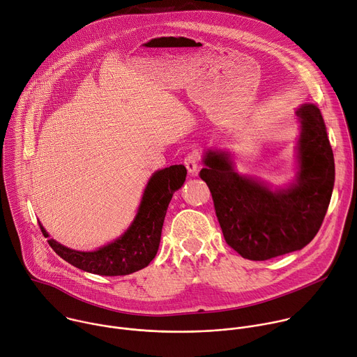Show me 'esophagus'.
Listing matches in <instances>:
<instances>
[{"label":"esophagus","mask_w":357,"mask_h":357,"mask_svg":"<svg viewBox=\"0 0 357 357\" xmlns=\"http://www.w3.org/2000/svg\"><path fill=\"white\" fill-rule=\"evenodd\" d=\"M199 161H200V154H199V151H196V150H193L192 153H189L186 157H185V167H186V169H188V172L189 174H192V175H195L196 172H197V169H199Z\"/></svg>","instance_id":"34e87169"}]
</instances>
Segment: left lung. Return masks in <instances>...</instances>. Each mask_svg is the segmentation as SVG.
<instances>
[{"label":"left lung","mask_w":357,"mask_h":357,"mask_svg":"<svg viewBox=\"0 0 357 357\" xmlns=\"http://www.w3.org/2000/svg\"><path fill=\"white\" fill-rule=\"evenodd\" d=\"M297 175L275 188L234 168L225 151L207 150L200 178L207 183L225 243L243 258L266 261L304 248L317 235L326 214L335 162L321 110L303 103Z\"/></svg>","instance_id":"8db88e82"}]
</instances>
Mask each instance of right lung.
I'll list each match as a JSON object with an SVG mask.
<instances>
[{"label": "right lung", "instance_id": "1", "mask_svg": "<svg viewBox=\"0 0 357 357\" xmlns=\"http://www.w3.org/2000/svg\"><path fill=\"white\" fill-rule=\"evenodd\" d=\"M185 179L186 168L183 165L155 171L147 182L137 214L129 228L119 238L96 251H75L53 238L47 243L60 258L88 273L125 276L137 272L149 266L155 258L168 204ZM39 225L43 235L49 238L45 227L40 222Z\"/></svg>", "mask_w": 357, "mask_h": 357}]
</instances>
